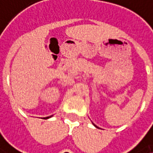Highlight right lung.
<instances>
[{
	"instance_id": "1",
	"label": "right lung",
	"mask_w": 153,
	"mask_h": 153,
	"mask_svg": "<svg viewBox=\"0 0 153 153\" xmlns=\"http://www.w3.org/2000/svg\"><path fill=\"white\" fill-rule=\"evenodd\" d=\"M49 117H46V118H49Z\"/></svg>"
}]
</instances>
